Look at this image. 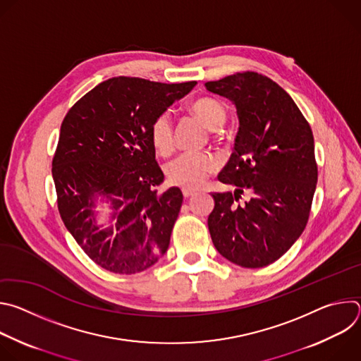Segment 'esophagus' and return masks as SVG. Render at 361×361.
<instances>
[{"mask_svg": "<svg viewBox=\"0 0 361 361\" xmlns=\"http://www.w3.org/2000/svg\"><path fill=\"white\" fill-rule=\"evenodd\" d=\"M197 192L194 191V190H190V188H183V195L185 197V198H190V197H192V195H195Z\"/></svg>", "mask_w": 361, "mask_h": 361, "instance_id": "1", "label": "esophagus"}]
</instances>
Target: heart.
<instances>
[{
	"label": "heart",
	"instance_id": "obj_1",
	"mask_svg": "<svg viewBox=\"0 0 361 361\" xmlns=\"http://www.w3.org/2000/svg\"><path fill=\"white\" fill-rule=\"evenodd\" d=\"M190 111L209 130L220 128L227 118L224 106L213 98H198L192 101ZM149 138L152 147L160 154H167L171 149L173 127L167 113L160 114L152 121ZM216 160L209 152H184L169 161L164 171L171 184L184 188H197L216 170Z\"/></svg>",
	"mask_w": 361,
	"mask_h": 361
}]
</instances>
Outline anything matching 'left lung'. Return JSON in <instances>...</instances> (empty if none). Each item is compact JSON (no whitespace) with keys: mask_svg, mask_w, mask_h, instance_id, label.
Returning a JSON list of instances; mask_svg holds the SVG:
<instances>
[{"mask_svg":"<svg viewBox=\"0 0 361 361\" xmlns=\"http://www.w3.org/2000/svg\"><path fill=\"white\" fill-rule=\"evenodd\" d=\"M237 110L234 151L219 174L234 194L214 192L209 230L217 251L245 269L266 267L305 228L317 184L314 138L293 98L259 73L205 82ZM244 190L252 194L238 203Z\"/></svg>","mask_w":361,"mask_h":361,"instance_id":"left-lung-1","label":"left lung"}]
</instances>
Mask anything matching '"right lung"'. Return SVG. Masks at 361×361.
I'll return each mask as SVG.
<instances>
[{
    "label": "right lung",
    "mask_w": 361,
    "mask_h": 361,
    "mask_svg": "<svg viewBox=\"0 0 361 361\" xmlns=\"http://www.w3.org/2000/svg\"><path fill=\"white\" fill-rule=\"evenodd\" d=\"M195 84L114 77L67 113L53 159L59 212L99 267L135 274L166 254L183 192L178 187L157 191L164 174L149 128ZM101 202L112 210L107 226L96 221L94 207Z\"/></svg>",
    "instance_id": "1"
}]
</instances>
